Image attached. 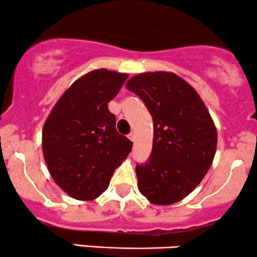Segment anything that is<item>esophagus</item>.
<instances>
[{
    "label": "esophagus",
    "instance_id": "esophagus-1",
    "mask_svg": "<svg viewBox=\"0 0 257 257\" xmlns=\"http://www.w3.org/2000/svg\"><path fill=\"white\" fill-rule=\"evenodd\" d=\"M128 138H130V140H131L132 142H135V141H136V134H135V132H131V134L128 135Z\"/></svg>",
    "mask_w": 257,
    "mask_h": 257
}]
</instances>
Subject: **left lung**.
Instances as JSON below:
<instances>
[{"mask_svg": "<svg viewBox=\"0 0 257 257\" xmlns=\"http://www.w3.org/2000/svg\"><path fill=\"white\" fill-rule=\"evenodd\" d=\"M154 121L150 159L136 166L138 190L158 206L182 201L207 174L218 144L214 121L196 90L172 72H147L126 83Z\"/></svg>", "mask_w": 257, "mask_h": 257, "instance_id": "1", "label": "left lung"}]
</instances>
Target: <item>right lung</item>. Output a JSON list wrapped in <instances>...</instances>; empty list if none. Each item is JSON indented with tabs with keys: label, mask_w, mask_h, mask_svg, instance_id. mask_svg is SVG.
<instances>
[{
	"label": "right lung",
	"mask_w": 257,
	"mask_h": 257,
	"mask_svg": "<svg viewBox=\"0 0 257 257\" xmlns=\"http://www.w3.org/2000/svg\"><path fill=\"white\" fill-rule=\"evenodd\" d=\"M128 74L93 69L63 92L42 132L45 164L54 182L72 198L91 201L109 186L114 171L132 149L117 134L108 102Z\"/></svg>",
	"instance_id": "1"
}]
</instances>
